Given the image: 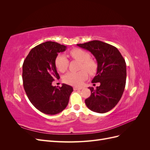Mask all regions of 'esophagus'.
Listing matches in <instances>:
<instances>
[{
  "label": "esophagus",
  "mask_w": 150,
  "mask_h": 150,
  "mask_svg": "<svg viewBox=\"0 0 150 150\" xmlns=\"http://www.w3.org/2000/svg\"><path fill=\"white\" fill-rule=\"evenodd\" d=\"M73 89H74V91H76V90H81V89H82V88H78V87H74V88H73Z\"/></svg>",
  "instance_id": "34e87169"
}]
</instances>
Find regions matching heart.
Masks as SVG:
<instances>
[{"label": "heart", "instance_id": "heart-1", "mask_svg": "<svg viewBox=\"0 0 150 150\" xmlns=\"http://www.w3.org/2000/svg\"><path fill=\"white\" fill-rule=\"evenodd\" d=\"M69 53L72 58L81 62L82 65L81 66V69L86 70L90 74L95 73L97 69L96 63L90 59L91 56L89 52L83 49L75 48L71 50ZM68 64H69V61L64 54H59L56 57L55 65L59 71L61 72L66 71ZM86 71L82 70L78 72H67L63 78V81L64 83L69 85L79 86L82 84L85 79L88 78V74Z\"/></svg>", "mask_w": 150, "mask_h": 150}]
</instances>
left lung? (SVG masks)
Here are the masks:
<instances>
[{"label":"left lung","instance_id":"left-lung-1","mask_svg":"<svg viewBox=\"0 0 150 150\" xmlns=\"http://www.w3.org/2000/svg\"><path fill=\"white\" fill-rule=\"evenodd\" d=\"M77 46L91 52L98 62L97 73L92 83H99L100 86L96 89L89 88L91 94L85 100L86 106L94 112H108L120 101L124 92L126 79L125 59L116 47L100 40Z\"/></svg>","mask_w":150,"mask_h":150}]
</instances>
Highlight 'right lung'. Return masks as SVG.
Masks as SVG:
<instances>
[{"label":"right lung","instance_id":"1","mask_svg":"<svg viewBox=\"0 0 150 150\" xmlns=\"http://www.w3.org/2000/svg\"><path fill=\"white\" fill-rule=\"evenodd\" d=\"M66 46L47 41L30 50L22 65L23 86L29 101L39 111L54 115L67 106L73 89L62 84L56 88L52 81L60 78L56 70L55 59L58 53L66 51Z\"/></svg>","mask_w":150,"mask_h":150}]
</instances>
